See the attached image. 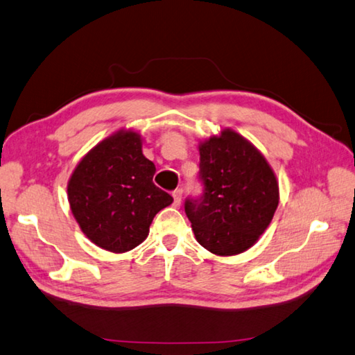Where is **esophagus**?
Returning a JSON list of instances; mask_svg holds the SVG:
<instances>
[{
    "label": "esophagus",
    "instance_id": "obj_1",
    "mask_svg": "<svg viewBox=\"0 0 355 355\" xmlns=\"http://www.w3.org/2000/svg\"><path fill=\"white\" fill-rule=\"evenodd\" d=\"M182 196H183V189H175L172 191V197H173V203H175V206H178L180 203H182Z\"/></svg>",
    "mask_w": 355,
    "mask_h": 355
}]
</instances>
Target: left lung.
Returning a JSON list of instances; mask_svg holds the SVG:
<instances>
[{"mask_svg":"<svg viewBox=\"0 0 355 355\" xmlns=\"http://www.w3.org/2000/svg\"><path fill=\"white\" fill-rule=\"evenodd\" d=\"M198 166L203 191L184 201L197 241L217 255L246 251L279 206L272 169L251 143L229 129L200 144Z\"/></svg>","mask_w":355,"mask_h":355,"instance_id":"8db88e82","label":"left lung"}]
</instances>
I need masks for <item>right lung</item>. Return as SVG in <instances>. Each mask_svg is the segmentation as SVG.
I'll list each match as a JSON object with an SVG mask.
<instances>
[{
	"mask_svg": "<svg viewBox=\"0 0 355 355\" xmlns=\"http://www.w3.org/2000/svg\"><path fill=\"white\" fill-rule=\"evenodd\" d=\"M155 166L137 132H118L89 152L67 184L81 231L110 252H126L148 237L155 215L173 198L154 183Z\"/></svg>",
	"mask_w": 355,
	"mask_h": 355,
	"instance_id": "add662e5",
	"label": "right lung"
}]
</instances>
